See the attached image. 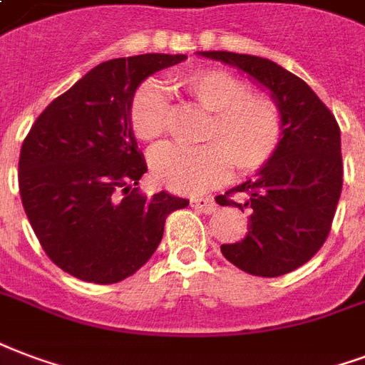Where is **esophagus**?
I'll return each instance as SVG.
<instances>
[{"label":"esophagus","instance_id":"obj_1","mask_svg":"<svg viewBox=\"0 0 365 365\" xmlns=\"http://www.w3.org/2000/svg\"><path fill=\"white\" fill-rule=\"evenodd\" d=\"M192 207L202 213H213L217 210V204L213 198H196L192 200Z\"/></svg>","mask_w":365,"mask_h":365}]
</instances>
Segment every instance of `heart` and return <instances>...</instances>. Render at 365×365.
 I'll return each mask as SVG.
<instances>
[{
    "label": "heart",
    "instance_id": "b5f03b06",
    "mask_svg": "<svg viewBox=\"0 0 365 365\" xmlns=\"http://www.w3.org/2000/svg\"><path fill=\"white\" fill-rule=\"evenodd\" d=\"M179 88L212 113L202 134L207 146L186 150L165 146L152 155L153 179L169 190L196 194L227 179L259 171L275 155L283 138L281 111L265 96H252L248 84L227 71L200 68L180 76ZM134 136L155 144L165 133L167 101L158 84L144 82L128 106Z\"/></svg>",
    "mask_w": 365,
    "mask_h": 365
}]
</instances>
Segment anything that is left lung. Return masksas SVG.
Segmentation results:
<instances>
[{"instance_id": "8db88e82", "label": "left lung", "mask_w": 365, "mask_h": 365, "mask_svg": "<svg viewBox=\"0 0 365 365\" xmlns=\"http://www.w3.org/2000/svg\"><path fill=\"white\" fill-rule=\"evenodd\" d=\"M198 56L238 68L267 90L283 117L275 155L254 179L217 196L219 205L248 210L240 242L221 245L223 256L256 277H281L316 256L331 231L342 190L341 128L308 84L271 59L232 51ZM232 192L245 194L242 202Z\"/></svg>"}]
</instances>
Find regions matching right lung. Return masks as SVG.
I'll return each instance as SVG.
<instances>
[{
	"label": "right lung",
	"instance_id": "obj_1",
	"mask_svg": "<svg viewBox=\"0 0 365 365\" xmlns=\"http://www.w3.org/2000/svg\"><path fill=\"white\" fill-rule=\"evenodd\" d=\"M186 56L144 53L100 63L49 103L24 138L19 190L49 259L96 284L140 269L163 237L167 215L188 200L161 190L148 198V171L128 106L148 76Z\"/></svg>",
	"mask_w": 365,
	"mask_h": 365
}]
</instances>
